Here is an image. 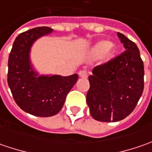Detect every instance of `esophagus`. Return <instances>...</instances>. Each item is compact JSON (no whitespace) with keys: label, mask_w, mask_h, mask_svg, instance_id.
<instances>
[{"label":"esophagus","mask_w":152,"mask_h":152,"mask_svg":"<svg viewBox=\"0 0 152 152\" xmlns=\"http://www.w3.org/2000/svg\"><path fill=\"white\" fill-rule=\"evenodd\" d=\"M79 74L81 78H87L88 77V71L85 70V69H83V70L79 71Z\"/></svg>","instance_id":"obj_1"}]
</instances>
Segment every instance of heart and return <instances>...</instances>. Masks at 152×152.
<instances>
[{
    "mask_svg": "<svg viewBox=\"0 0 152 152\" xmlns=\"http://www.w3.org/2000/svg\"><path fill=\"white\" fill-rule=\"evenodd\" d=\"M112 46V43L109 41H102L100 44L98 45V49L101 51H107Z\"/></svg>",
    "mask_w": 152,
    "mask_h": 152,
    "instance_id": "1",
    "label": "heart"
}]
</instances>
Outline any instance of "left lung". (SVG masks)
<instances>
[{"mask_svg": "<svg viewBox=\"0 0 152 152\" xmlns=\"http://www.w3.org/2000/svg\"><path fill=\"white\" fill-rule=\"evenodd\" d=\"M124 52L94 67L86 102L94 119L118 122L136 107L144 90V64L137 45L118 33Z\"/></svg>", "mask_w": 152, "mask_h": 152, "instance_id": "left-lung-1", "label": "left lung"}]
</instances>
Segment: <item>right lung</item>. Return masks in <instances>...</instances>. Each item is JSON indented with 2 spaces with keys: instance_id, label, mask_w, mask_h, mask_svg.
I'll use <instances>...</instances> for the list:
<instances>
[{
  "instance_id": "right-lung-1",
  "label": "right lung",
  "mask_w": 152,
  "mask_h": 152,
  "mask_svg": "<svg viewBox=\"0 0 152 152\" xmlns=\"http://www.w3.org/2000/svg\"><path fill=\"white\" fill-rule=\"evenodd\" d=\"M53 31L38 27L20 34L12 45L8 59L7 83L18 106L37 117H51L59 113L68 92L79 76L39 75L30 61L33 44Z\"/></svg>"
}]
</instances>
